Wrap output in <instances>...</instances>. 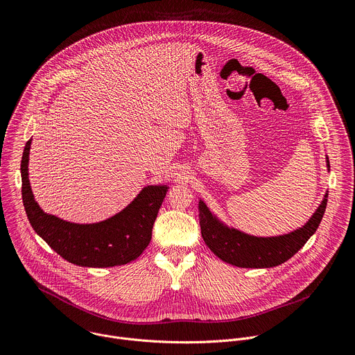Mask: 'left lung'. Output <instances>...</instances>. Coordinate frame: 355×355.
Instances as JSON below:
<instances>
[{
    "label": "left lung",
    "mask_w": 355,
    "mask_h": 355,
    "mask_svg": "<svg viewBox=\"0 0 355 355\" xmlns=\"http://www.w3.org/2000/svg\"><path fill=\"white\" fill-rule=\"evenodd\" d=\"M327 170H330L326 157ZM327 192L312 218L302 227L281 236L259 237L226 226L199 200V225L205 244L222 261L241 268H271L288 261L318 230L327 205Z\"/></svg>",
    "instance_id": "8db88e82"
}]
</instances>
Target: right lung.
<instances>
[{"instance_id": "obj_1", "label": "right lung", "mask_w": 355, "mask_h": 355, "mask_svg": "<svg viewBox=\"0 0 355 355\" xmlns=\"http://www.w3.org/2000/svg\"><path fill=\"white\" fill-rule=\"evenodd\" d=\"M26 141L21 162L22 200L33 230L60 257L80 267L107 268L136 260L151 240L155 220L168 191L167 185L144 187L116 215L96 223H73L40 209L29 184Z\"/></svg>"}]
</instances>
